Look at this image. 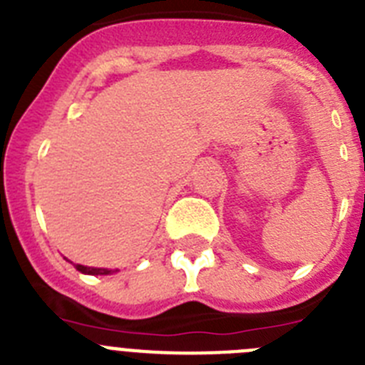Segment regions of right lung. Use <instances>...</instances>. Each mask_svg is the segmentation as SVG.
Returning <instances> with one entry per match:
<instances>
[{
    "label": "right lung",
    "instance_id": "obj_1",
    "mask_svg": "<svg viewBox=\"0 0 365 365\" xmlns=\"http://www.w3.org/2000/svg\"><path fill=\"white\" fill-rule=\"evenodd\" d=\"M76 267V270L78 272H83V274H93V276H98V274H109L111 270L108 269H93V267H83V265H74Z\"/></svg>",
    "mask_w": 365,
    "mask_h": 365
}]
</instances>
